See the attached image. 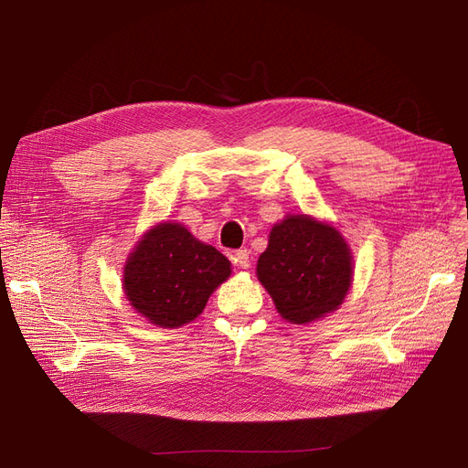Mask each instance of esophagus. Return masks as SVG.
<instances>
[{"label": "esophagus", "mask_w": 468, "mask_h": 468, "mask_svg": "<svg viewBox=\"0 0 468 468\" xmlns=\"http://www.w3.org/2000/svg\"><path fill=\"white\" fill-rule=\"evenodd\" d=\"M233 258H235V263H237L240 269H247V267L250 265V252H249L247 249H239V250H235Z\"/></svg>", "instance_id": "1"}]
</instances>
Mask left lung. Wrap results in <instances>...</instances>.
I'll use <instances>...</instances> for the list:
<instances>
[{"label":"left lung","mask_w":468,"mask_h":468,"mask_svg":"<svg viewBox=\"0 0 468 468\" xmlns=\"http://www.w3.org/2000/svg\"><path fill=\"white\" fill-rule=\"evenodd\" d=\"M256 273L282 318L305 324L341 305L353 277L351 252L332 226L288 216L271 229Z\"/></svg>","instance_id":"1"}]
</instances>
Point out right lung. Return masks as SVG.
I'll return each instance as SVG.
<instances>
[{
    "instance_id": "right-lung-1",
    "label": "right lung",
    "mask_w": 468,
    "mask_h": 468,
    "mask_svg": "<svg viewBox=\"0 0 468 468\" xmlns=\"http://www.w3.org/2000/svg\"><path fill=\"white\" fill-rule=\"evenodd\" d=\"M231 275L229 260L178 224H159L138 242L125 265L131 305L163 328L199 316L210 293Z\"/></svg>"
}]
</instances>
